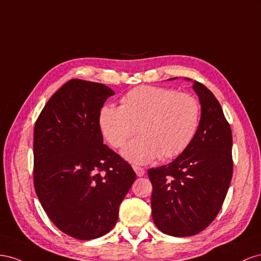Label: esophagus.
<instances>
[{
	"instance_id": "1",
	"label": "esophagus",
	"mask_w": 261,
	"mask_h": 261,
	"mask_svg": "<svg viewBox=\"0 0 261 261\" xmlns=\"http://www.w3.org/2000/svg\"><path fill=\"white\" fill-rule=\"evenodd\" d=\"M133 170H135L137 176L139 177H142L145 174V170L142 167H139V166H133Z\"/></svg>"
}]
</instances>
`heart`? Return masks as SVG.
I'll use <instances>...</instances> for the list:
<instances>
[{
  "label": "heart",
  "instance_id": "1",
  "mask_svg": "<svg viewBox=\"0 0 261 261\" xmlns=\"http://www.w3.org/2000/svg\"><path fill=\"white\" fill-rule=\"evenodd\" d=\"M200 116V103L192 95L142 86L126 94L121 106H103L98 122L102 136L115 147L122 146L139 126L142 136L130 141L121 154L132 163L146 164L185 152L198 131Z\"/></svg>",
  "mask_w": 261,
  "mask_h": 261
}]
</instances>
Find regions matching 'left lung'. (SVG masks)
<instances>
[{"instance_id":"1","label":"left lung","mask_w":261,"mask_h":261,"mask_svg":"<svg viewBox=\"0 0 261 261\" xmlns=\"http://www.w3.org/2000/svg\"><path fill=\"white\" fill-rule=\"evenodd\" d=\"M192 84L201 105L195 138L172 163L147 172L153 221L161 232L176 237L196 235L211 224L233 175L232 131L220 102L204 85Z\"/></svg>"}]
</instances>
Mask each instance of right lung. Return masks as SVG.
<instances>
[{
  "instance_id": "right-lung-1",
  "label": "right lung",
  "mask_w": 261,
  "mask_h": 261,
  "mask_svg": "<svg viewBox=\"0 0 261 261\" xmlns=\"http://www.w3.org/2000/svg\"><path fill=\"white\" fill-rule=\"evenodd\" d=\"M113 95L103 84L71 80L52 95L35 124L37 196L55 225L82 241L113 229L137 178L102 142L99 113Z\"/></svg>"
}]
</instances>
